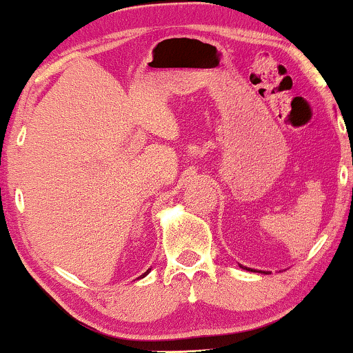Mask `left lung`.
<instances>
[{
	"label": "left lung",
	"instance_id": "obj_1",
	"mask_svg": "<svg viewBox=\"0 0 353 353\" xmlns=\"http://www.w3.org/2000/svg\"><path fill=\"white\" fill-rule=\"evenodd\" d=\"M239 267H241V269H244V270H250V272H259V274H270V272H267V270H255V269H250V267H245V265H242V264H239Z\"/></svg>",
	"mask_w": 353,
	"mask_h": 353
}]
</instances>
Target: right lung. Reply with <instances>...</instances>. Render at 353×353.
I'll return each mask as SVG.
<instances>
[{"label": "right lung", "instance_id": "add662e5", "mask_svg": "<svg viewBox=\"0 0 353 353\" xmlns=\"http://www.w3.org/2000/svg\"><path fill=\"white\" fill-rule=\"evenodd\" d=\"M149 272H151V269H148V270H145V272H144L143 275H141V279H143V277H145V275H148Z\"/></svg>", "mask_w": 353, "mask_h": 353}]
</instances>
